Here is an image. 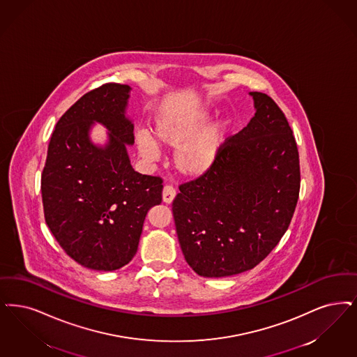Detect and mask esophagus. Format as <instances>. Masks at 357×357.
<instances>
[{"label":"esophagus","instance_id":"obj_1","mask_svg":"<svg viewBox=\"0 0 357 357\" xmlns=\"http://www.w3.org/2000/svg\"><path fill=\"white\" fill-rule=\"evenodd\" d=\"M176 195V191L172 185H166L163 187V202L165 203H172Z\"/></svg>","mask_w":357,"mask_h":357}]
</instances>
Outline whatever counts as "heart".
Returning a JSON list of instances; mask_svg holds the SVG:
<instances>
[{"label":"heart","instance_id":"heart-1","mask_svg":"<svg viewBox=\"0 0 357 357\" xmlns=\"http://www.w3.org/2000/svg\"><path fill=\"white\" fill-rule=\"evenodd\" d=\"M204 114L167 116L159 119L151 131V138L138 134L135 141L139 154L147 160L157 159V146L178 147L175 167L185 175H200L215 160L226 137V125L216 122L200 130L206 122Z\"/></svg>","mask_w":357,"mask_h":357}]
</instances>
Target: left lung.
I'll return each instance as SVG.
<instances>
[{
  "mask_svg": "<svg viewBox=\"0 0 357 357\" xmlns=\"http://www.w3.org/2000/svg\"><path fill=\"white\" fill-rule=\"evenodd\" d=\"M250 94L257 113L248 125L172 202L185 261L204 278L257 266L280 242L299 199V151L284 113L267 94Z\"/></svg>",
  "mask_w": 357,
  "mask_h": 357,
  "instance_id": "left-lung-1",
  "label": "left lung"
}]
</instances>
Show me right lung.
I'll return each mask as SVG.
<instances>
[{"label": "right lung", "instance_id": "1", "mask_svg": "<svg viewBox=\"0 0 357 357\" xmlns=\"http://www.w3.org/2000/svg\"><path fill=\"white\" fill-rule=\"evenodd\" d=\"M130 86L90 90L59 118L41 175L43 214L63 251L90 270L114 271L134 257L147 211L162 202L163 179L134 172L126 144ZM109 130L105 148L88 138L91 123Z\"/></svg>", "mask_w": 357, "mask_h": 357}]
</instances>
